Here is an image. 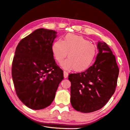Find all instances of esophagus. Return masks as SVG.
Returning a JSON list of instances; mask_svg holds the SVG:
<instances>
[{"instance_id": "1", "label": "esophagus", "mask_w": 130, "mask_h": 130, "mask_svg": "<svg viewBox=\"0 0 130 130\" xmlns=\"http://www.w3.org/2000/svg\"><path fill=\"white\" fill-rule=\"evenodd\" d=\"M68 77V72L64 71L63 72V77H64V78H67Z\"/></svg>"}]
</instances>
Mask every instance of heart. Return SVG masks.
<instances>
[{
	"label": "heart",
	"instance_id": "b5f03b06",
	"mask_svg": "<svg viewBox=\"0 0 130 130\" xmlns=\"http://www.w3.org/2000/svg\"><path fill=\"white\" fill-rule=\"evenodd\" d=\"M52 52L58 62H62L69 53V58L61 63V67L67 70L73 69L76 72H82L93 62L96 48L83 36L69 34L66 35L63 41L57 40L53 42Z\"/></svg>",
	"mask_w": 130,
	"mask_h": 130
}]
</instances>
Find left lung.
I'll use <instances>...</instances> for the list:
<instances>
[{
	"label": "left lung",
	"mask_w": 130,
	"mask_h": 130,
	"mask_svg": "<svg viewBox=\"0 0 130 130\" xmlns=\"http://www.w3.org/2000/svg\"><path fill=\"white\" fill-rule=\"evenodd\" d=\"M94 64L85 72L70 74V102L78 111L88 113L102 108L114 94L119 75L116 59L105 42L98 41Z\"/></svg>",
	"instance_id": "8db88e82"
}]
</instances>
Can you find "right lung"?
I'll return each instance as SVG.
<instances>
[{"label":"right lung","instance_id":"obj_1","mask_svg":"<svg viewBox=\"0 0 130 130\" xmlns=\"http://www.w3.org/2000/svg\"><path fill=\"white\" fill-rule=\"evenodd\" d=\"M56 37L55 30L39 28L23 39L16 48L12 66L14 86L20 100L33 110L50 105L63 79L52 52Z\"/></svg>","mask_w":130,"mask_h":130}]
</instances>
